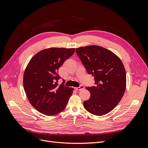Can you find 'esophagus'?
Instances as JSON below:
<instances>
[{"label":"esophagus","mask_w":148,"mask_h":148,"mask_svg":"<svg viewBox=\"0 0 148 148\" xmlns=\"http://www.w3.org/2000/svg\"><path fill=\"white\" fill-rule=\"evenodd\" d=\"M84 89V86H83V85H80V86L79 87H77V88H75V89L77 90H81L82 89Z\"/></svg>","instance_id":"1"}]
</instances>
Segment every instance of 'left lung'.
Masks as SVG:
<instances>
[{
	"mask_svg": "<svg viewBox=\"0 0 148 148\" xmlns=\"http://www.w3.org/2000/svg\"><path fill=\"white\" fill-rule=\"evenodd\" d=\"M75 50L88 74L95 80L94 86L86 88L90 97L83 103L85 109L97 116L109 113L120 102L126 89V73L122 61L100 46L81 47Z\"/></svg>",
	"mask_w": 148,
	"mask_h": 148,
	"instance_id": "obj_1",
	"label": "left lung"
}]
</instances>
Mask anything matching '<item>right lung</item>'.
Listing matches in <instances>:
<instances>
[{"instance_id": "right-lung-1", "label": "right lung", "mask_w": 148, "mask_h": 148, "mask_svg": "<svg viewBox=\"0 0 148 148\" xmlns=\"http://www.w3.org/2000/svg\"><path fill=\"white\" fill-rule=\"evenodd\" d=\"M75 49L50 48L30 59L23 75V86L32 106L40 113L56 114L65 109L73 88L57 83L59 68L71 57Z\"/></svg>"}]
</instances>
